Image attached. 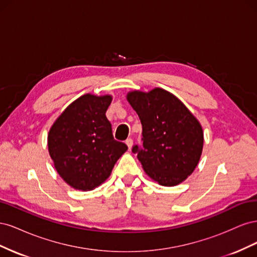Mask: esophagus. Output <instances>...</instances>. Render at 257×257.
<instances>
[{
  "instance_id": "esophagus-1",
  "label": "esophagus",
  "mask_w": 257,
  "mask_h": 257,
  "mask_svg": "<svg viewBox=\"0 0 257 257\" xmlns=\"http://www.w3.org/2000/svg\"><path fill=\"white\" fill-rule=\"evenodd\" d=\"M125 144L127 145V147H128V149H131L132 148V146H133V139L132 138H127L126 141H125Z\"/></svg>"
}]
</instances>
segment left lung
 Here are the masks:
<instances>
[{
	"label": "left lung",
	"mask_w": 257,
	"mask_h": 257,
	"mask_svg": "<svg viewBox=\"0 0 257 257\" xmlns=\"http://www.w3.org/2000/svg\"><path fill=\"white\" fill-rule=\"evenodd\" d=\"M127 100L143 125V145H134L146 174L161 185L184 181L198 164L203 151V128L188 108L172 93L157 88L134 91Z\"/></svg>",
	"instance_id": "1"
}]
</instances>
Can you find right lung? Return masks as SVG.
I'll list each match as a JSON object with an SVG mask.
<instances>
[{
	"instance_id": "add662e5",
	"label": "right lung",
	"mask_w": 257,
	"mask_h": 257,
	"mask_svg": "<svg viewBox=\"0 0 257 257\" xmlns=\"http://www.w3.org/2000/svg\"><path fill=\"white\" fill-rule=\"evenodd\" d=\"M111 96L85 94L53 123L48 149L54 167L74 189L93 190L110 176L127 146L115 141L106 111Z\"/></svg>"
}]
</instances>
